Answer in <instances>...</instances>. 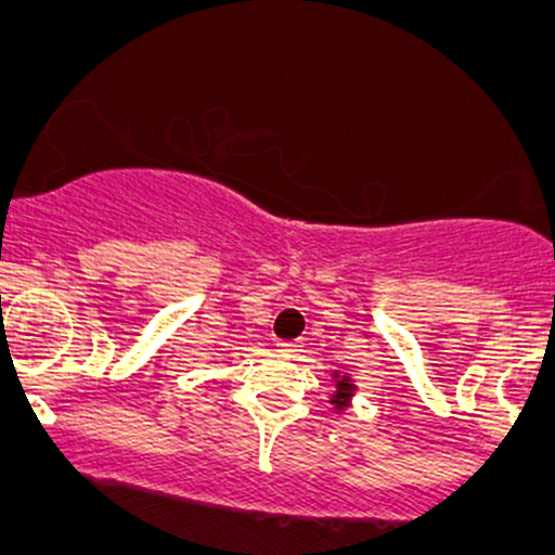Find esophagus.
Returning a JSON list of instances; mask_svg holds the SVG:
<instances>
[{
	"label": "esophagus",
	"instance_id": "obj_1",
	"mask_svg": "<svg viewBox=\"0 0 555 555\" xmlns=\"http://www.w3.org/2000/svg\"><path fill=\"white\" fill-rule=\"evenodd\" d=\"M276 347H279V352L284 354V358H297L299 347H302V344H299V341H279Z\"/></svg>",
	"mask_w": 555,
	"mask_h": 555
}]
</instances>
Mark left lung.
I'll return each instance as SVG.
<instances>
[{
  "label": "left lung",
  "mask_w": 555,
  "mask_h": 555,
  "mask_svg": "<svg viewBox=\"0 0 555 555\" xmlns=\"http://www.w3.org/2000/svg\"><path fill=\"white\" fill-rule=\"evenodd\" d=\"M334 380H336V391L331 393V404H334L336 412L347 410L349 401H352L354 391H358V386H354V380L349 378V373H339L334 371Z\"/></svg>",
  "instance_id": "8db88e82"
}]
</instances>
